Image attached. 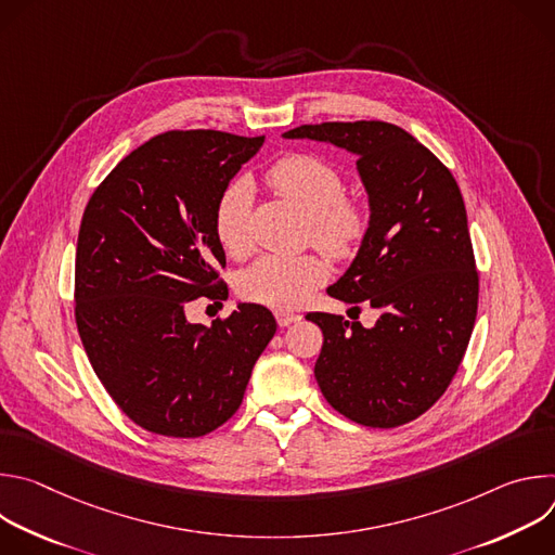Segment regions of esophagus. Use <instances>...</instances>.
<instances>
[{
	"mask_svg": "<svg viewBox=\"0 0 555 555\" xmlns=\"http://www.w3.org/2000/svg\"><path fill=\"white\" fill-rule=\"evenodd\" d=\"M296 321H300L298 313H294V311H276V323H279L281 327H289V325L296 323Z\"/></svg>",
	"mask_w": 555,
	"mask_h": 555,
	"instance_id": "esophagus-1",
	"label": "esophagus"
}]
</instances>
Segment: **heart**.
Returning <instances> with one entry per match:
<instances>
[{"instance_id": "1", "label": "heart", "mask_w": 555, "mask_h": 555, "mask_svg": "<svg viewBox=\"0 0 555 555\" xmlns=\"http://www.w3.org/2000/svg\"><path fill=\"white\" fill-rule=\"evenodd\" d=\"M268 184L307 215V236L334 259L356 255L369 232L371 210L345 195L343 173L313 153H287L268 169ZM253 184L246 178L225 184L212 208V225L221 248L244 255L250 246ZM330 276L325 257L307 253L298 257L263 255L240 276V294L276 311L300 307L307 296Z\"/></svg>"}]
</instances>
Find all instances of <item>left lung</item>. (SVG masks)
<instances>
[{"label":"left lung","instance_id":"obj_1","mask_svg":"<svg viewBox=\"0 0 555 555\" xmlns=\"http://www.w3.org/2000/svg\"><path fill=\"white\" fill-rule=\"evenodd\" d=\"M283 138L332 142L358 155L371 225L327 294L379 309L375 327L309 313L323 330L313 375L347 420L395 428L450 386L479 307V272L456 180L409 131L382 120L300 125Z\"/></svg>","mask_w":555,"mask_h":555}]
</instances>
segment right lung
<instances>
[{"mask_svg":"<svg viewBox=\"0 0 555 555\" xmlns=\"http://www.w3.org/2000/svg\"><path fill=\"white\" fill-rule=\"evenodd\" d=\"M263 140L160 133L122 157L86 206L74 266L78 336L112 400L149 433L191 439L228 422L276 332L263 305H236L210 327L184 315L199 296H228L212 208Z\"/></svg>","mask_w":555,"mask_h":555,"instance_id":"right-lung-1","label":"right lung"}]
</instances>
